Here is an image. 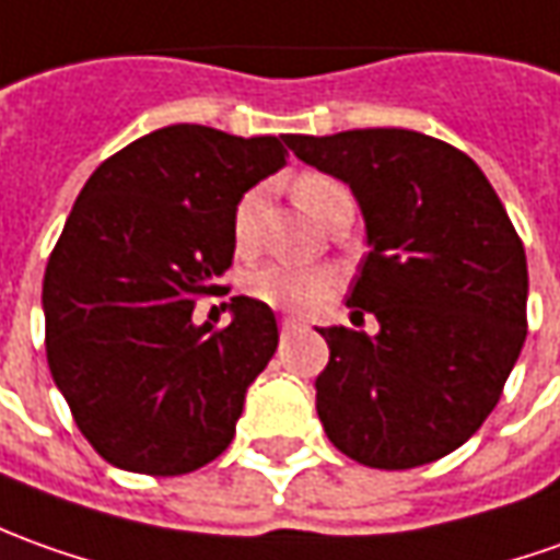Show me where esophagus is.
<instances>
[{
  "label": "esophagus",
  "mask_w": 560,
  "mask_h": 560,
  "mask_svg": "<svg viewBox=\"0 0 560 560\" xmlns=\"http://www.w3.org/2000/svg\"><path fill=\"white\" fill-rule=\"evenodd\" d=\"M300 328V318H294V315H281V330H294Z\"/></svg>",
  "instance_id": "1"
}]
</instances>
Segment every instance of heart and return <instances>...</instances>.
Here are the masks:
<instances>
[{"mask_svg": "<svg viewBox=\"0 0 560 560\" xmlns=\"http://www.w3.org/2000/svg\"><path fill=\"white\" fill-rule=\"evenodd\" d=\"M346 192L337 180H330L325 174H300L294 180V199L306 214L318 223L330 201ZM257 214H260V192L250 189L245 192L235 214H232V242L238 254H248L254 248V235H257ZM245 291L254 300H260L272 310L284 312H306L318 306L322 300H328L334 291V276L325 269H300V266L288 264H266L250 269L245 276Z\"/></svg>", "mask_w": 560, "mask_h": 560, "instance_id": "b5f03b06", "label": "heart"}]
</instances>
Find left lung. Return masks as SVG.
<instances>
[{
	"label": "left lung",
	"mask_w": 560,
	"mask_h": 560,
	"mask_svg": "<svg viewBox=\"0 0 560 560\" xmlns=\"http://www.w3.org/2000/svg\"><path fill=\"white\" fill-rule=\"evenodd\" d=\"M300 162L359 201L368 257L346 306L374 337L318 328L315 410L330 444L371 469H413L478 432L527 337V257L485 171L408 128L291 135Z\"/></svg>",
	"instance_id": "left-lung-1"
}]
</instances>
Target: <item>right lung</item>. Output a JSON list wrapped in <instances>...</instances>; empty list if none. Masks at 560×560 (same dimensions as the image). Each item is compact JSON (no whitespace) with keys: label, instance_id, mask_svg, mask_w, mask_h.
Masks as SVG:
<instances>
[{"label":"right lung","instance_id":"right-lung-1","mask_svg":"<svg viewBox=\"0 0 560 560\" xmlns=\"http://www.w3.org/2000/svg\"><path fill=\"white\" fill-rule=\"evenodd\" d=\"M288 140L168 125L82 186L42 312L57 389L106 463L165 478L230 447L279 325L254 296H232L220 330L192 310L230 269L235 205L288 165Z\"/></svg>","mask_w":560,"mask_h":560}]
</instances>
